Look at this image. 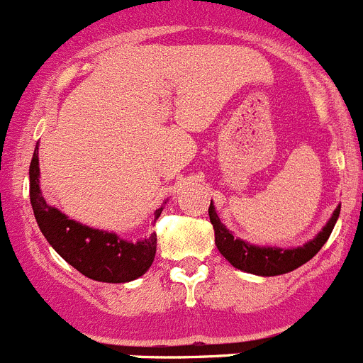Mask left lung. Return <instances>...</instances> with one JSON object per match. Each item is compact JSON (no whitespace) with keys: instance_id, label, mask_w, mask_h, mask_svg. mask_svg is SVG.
Listing matches in <instances>:
<instances>
[{"instance_id":"left-lung-1","label":"left lung","mask_w":363,"mask_h":363,"mask_svg":"<svg viewBox=\"0 0 363 363\" xmlns=\"http://www.w3.org/2000/svg\"><path fill=\"white\" fill-rule=\"evenodd\" d=\"M339 214L340 206L333 211L328 223L323 227V230L319 232L314 239L305 242L303 246H298V248L284 250L275 248V246L250 245V242L242 241V239L234 238L232 232L227 230V227L220 221V216H218L216 211H214L213 200H211L209 206V218L214 228V242H216L221 255H223L232 266L238 267V269L260 277L284 275V273H289V271L300 267L301 264L308 262V260L323 248V245L328 241Z\"/></svg>"}]
</instances>
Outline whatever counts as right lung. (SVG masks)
Instances as JSON below:
<instances>
[{
    "label": "right lung",
    "mask_w": 363,
    "mask_h": 363,
    "mask_svg": "<svg viewBox=\"0 0 363 363\" xmlns=\"http://www.w3.org/2000/svg\"><path fill=\"white\" fill-rule=\"evenodd\" d=\"M38 143L30 163V200L38 228L62 259L88 279L97 282L124 284L145 275L156 255L157 235L152 232L140 241H128L115 232L99 230L69 220L49 206L38 186ZM163 207L154 213V223Z\"/></svg>",
    "instance_id": "right-lung-1"
}]
</instances>
